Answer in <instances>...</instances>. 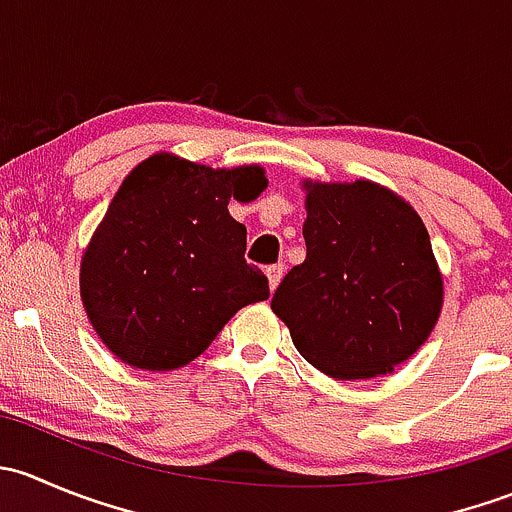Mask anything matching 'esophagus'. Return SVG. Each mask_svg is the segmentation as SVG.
Instances as JSON below:
<instances>
[{
	"mask_svg": "<svg viewBox=\"0 0 512 512\" xmlns=\"http://www.w3.org/2000/svg\"><path fill=\"white\" fill-rule=\"evenodd\" d=\"M285 277V265H270L267 267V280H270V289H277V285Z\"/></svg>",
	"mask_w": 512,
	"mask_h": 512,
	"instance_id": "esophagus-1",
	"label": "esophagus"
}]
</instances>
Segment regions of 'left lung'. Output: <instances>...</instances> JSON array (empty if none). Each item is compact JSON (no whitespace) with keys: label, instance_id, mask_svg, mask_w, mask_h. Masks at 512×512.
<instances>
[{"label":"left lung","instance_id":"obj_1","mask_svg":"<svg viewBox=\"0 0 512 512\" xmlns=\"http://www.w3.org/2000/svg\"><path fill=\"white\" fill-rule=\"evenodd\" d=\"M307 257L272 297L297 352L332 379L386 374L428 339L443 304L431 237L371 180L304 183Z\"/></svg>","mask_w":512,"mask_h":512}]
</instances>
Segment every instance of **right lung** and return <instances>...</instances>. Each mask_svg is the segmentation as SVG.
<instances>
[{"instance_id": "1", "label": "right lung", "mask_w": 512, "mask_h": 512, "mask_svg": "<svg viewBox=\"0 0 512 512\" xmlns=\"http://www.w3.org/2000/svg\"><path fill=\"white\" fill-rule=\"evenodd\" d=\"M267 188L260 165L208 168L156 153L113 195L81 260V299L101 342L126 364L170 371L213 344L237 309L270 297L247 265L230 198Z\"/></svg>"}]
</instances>
